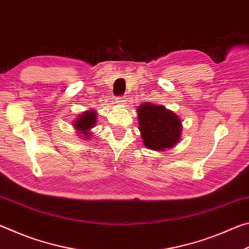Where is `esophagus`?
<instances>
[{"instance_id":"34e87169","label":"esophagus","mask_w":249,"mask_h":249,"mask_svg":"<svg viewBox=\"0 0 249 249\" xmlns=\"http://www.w3.org/2000/svg\"><path fill=\"white\" fill-rule=\"evenodd\" d=\"M126 99V96L125 95H123V96H119V98L116 99V103H119V104H124L125 103V100Z\"/></svg>"}]
</instances>
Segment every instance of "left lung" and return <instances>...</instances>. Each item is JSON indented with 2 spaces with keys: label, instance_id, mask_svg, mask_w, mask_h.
Returning <instances> with one entry per match:
<instances>
[{
  "label": "left lung",
  "instance_id": "obj_1",
  "mask_svg": "<svg viewBox=\"0 0 249 249\" xmlns=\"http://www.w3.org/2000/svg\"><path fill=\"white\" fill-rule=\"evenodd\" d=\"M138 124L146 147L155 150L171 148L178 142L181 122L178 116L165 107L146 103L140 105Z\"/></svg>",
  "mask_w": 249,
  "mask_h": 249
}]
</instances>
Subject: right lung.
I'll return each mask as SVG.
<instances>
[{
  "mask_svg": "<svg viewBox=\"0 0 249 249\" xmlns=\"http://www.w3.org/2000/svg\"><path fill=\"white\" fill-rule=\"evenodd\" d=\"M96 122V114L95 112H84L82 115L79 116V119L74 122V126L80 133L83 134L84 136L88 137L87 135H90V133H88V130L91 129L92 127H94ZM89 140V138H88Z\"/></svg>",
  "mask_w": 249,
  "mask_h": 249,
  "instance_id": "1",
  "label": "right lung"
}]
</instances>
